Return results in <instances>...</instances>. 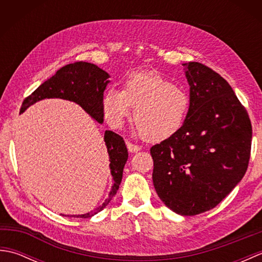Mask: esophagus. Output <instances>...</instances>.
Here are the masks:
<instances>
[{
    "instance_id": "1",
    "label": "esophagus",
    "mask_w": 262,
    "mask_h": 262,
    "mask_svg": "<svg viewBox=\"0 0 262 262\" xmlns=\"http://www.w3.org/2000/svg\"><path fill=\"white\" fill-rule=\"evenodd\" d=\"M126 145H127L128 151H129L130 153H137L138 151H141V146L136 145V144H133L130 142H126Z\"/></svg>"
}]
</instances>
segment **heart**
Returning <instances> with one entry per match:
<instances>
[{
    "label": "heart",
    "instance_id": "heart-1",
    "mask_svg": "<svg viewBox=\"0 0 262 262\" xmlns=\"http://www.w3.org/2000/svg\"><path fill=\"white\" fill-rule=\"evenodd\" d=\"M134 108L137 133L148 141L173 137L185 125L190 111V98L159 72H140L127 77L122 90L109 89L102 108L114 127H121Z\"/></svg>",
    "mask_w": 262,
    "mask_h": 262
}]
</instances>
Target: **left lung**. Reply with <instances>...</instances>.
<instances>
[{
    "mask_svg": "<svg viewBox=\"0 0 262 262\" xmlns=\"http://www.w3.org/2000/svg\"><path fill=\"white\" fill-rule=\"evenodd\" d=\"M182 65L190 111L173 137L151 147L152 178L166 207L193 216L214 208L242 180L252 126L226 80L200 63Z\"/></svg>",
    "mask_w": 262,
    "mask_h": 262,
    "instance_id": "8db88e82",
    "label": "left lung"
}]
</instances>
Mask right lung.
Segmentation results:
<instances>
[{
  "label": "right lung",
  "mask_w": 262,
  "mask_h": 262,
  "mask_svg": "<svg viewBox=\"0 0 262 262\" xmlns=\"http://www.w3.org/2000/svg\"><path fill=\"white\" fill-rule=\"evenodd\" d=\"M110 75L97 65L86 62H76L65 65L59 69L56 74L39 85L29 97L22 102L20 114L40 100L59 98L75 102L91 116L99 124L103 122V92L107 88ZM104 143L109 154V168L114 183L108 198L102 205L89 213L82 215H64L69 217L88 219L101 211L117 193L122 179V171L128 159L127 147L122 137L111 130H105Z\"/></svg>",
  "instance_id": "1"
}]
</instances>
